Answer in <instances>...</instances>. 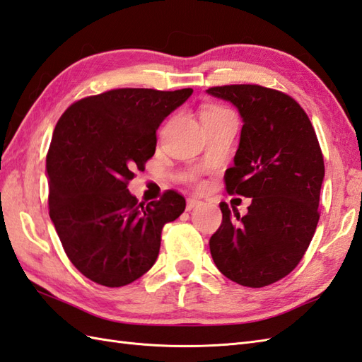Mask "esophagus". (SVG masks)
Wrapping results in <instances>:
<instances>
[{"mask_svg": "<svg viewBox=\"0 0 362 362\" xmlns=\"http://www.w3.org/2000/svg\"><path fill=\"white\" fill-rule=\"evenodd\" d=\"M200 205H202L200 200H197V199H194V197H191V199L187 200V211H191V209H194V208H197V206H200Z\"/></svg>", "mask_w": 362, "mask_h": 362, "instance_id": "34e87169", "label": "esophagus"}]
</instances>
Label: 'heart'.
Segmentation results:
<instances>
[{
    "label": "heart",
    "instance_id": "heart-1",
    "mask_svg": "<svg viewBox=\"0 0 362 362\" xmlns=\"http://www.w3.org/2000/svg\"><path fill=\"white\" fill-rule=\"evenodd\" d=\"M222 111H226V109L219 107V106H208V107H205V109H204V111H202V117H204V115H208V114L222 112Z\"/></svg>",
    "mask_w": 362,
    "mask_h": 362
}]
</instances>
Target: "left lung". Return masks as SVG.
Masks as SVG:
<instances>
[{"mask_svg":"<svg viewBox=\"0 0 362 362\" xmlns=\"http://www.w3.org/2000/svg\"><path fill=\"white\" fill-rule=\"evenodd\" d=\"M206 92L233 103L242 117L239 148L225 185L230 194L251 199L243 217L222 202V225L209 239V250L228 279L265 287L295 270L313 239L324 157L305 111L284 92L257 85Z\"/></svg>","mask_w":362,"mask_h":362,"instance_id":"1","label":"left lung"}]
</instances>
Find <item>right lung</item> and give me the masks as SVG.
<instances>
[{
    "label": "right lung",
    "instance_id": "obj_1",
    "mask_svg": "<svg viewBox=\"0 0 362 362\" xmlns=\"http://www.w3.org/2000/svg\"><path fill=\"white\" fill-rule=\"evenodd\" d=\"M191 94V88L112 89L78 100L58 120L46 157L49 216L88 279L123 287L156 264L163 225L187 204L166 191L145 206L128 182L154 156L158 126Z\"/></svg>",
    "mask_w": 362,
    "mask_h": 362
}]
</instances>
